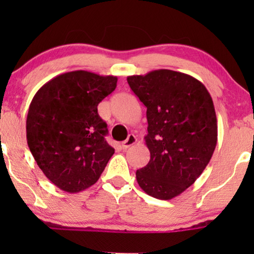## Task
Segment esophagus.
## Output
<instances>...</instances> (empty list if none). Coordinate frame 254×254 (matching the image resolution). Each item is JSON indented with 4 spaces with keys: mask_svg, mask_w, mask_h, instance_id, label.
I'll list each match as a JSON object with an SVG mask.
<instances>
[{
    "mask_svg": "<svg viewBox=\"0 0 254 254\" xmlns=\"http://www.w3.org/2000/svg\"><path fill=\"white\" fill-rule=\"evenodd\" d=\"M136 141H137L136 136H135L134 134H129V135H128L127 140H125L123 143H121V148H123L124 150H126V149H128L129 147H131L133 144L136 143Z\"/></svg>",
    "mask_w": 254,
    "mask_h": 254,
    "instance_id": "obj_1",
    "label": "esophagus"
}]
</instances>
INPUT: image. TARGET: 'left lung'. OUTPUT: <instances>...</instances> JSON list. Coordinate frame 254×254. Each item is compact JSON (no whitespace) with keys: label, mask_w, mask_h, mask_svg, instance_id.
Masks as SVG:
<instances>
[{"label":"left lung","mask_w":254,"mask_h":254,"mask_svg":"<svg viewBox=\"0 0 254 254\" xmlns=\"http://www.w3.org/2000/svg\"><path fill=\"white\" fill-rule=\"evenodd\" d=\"M127 82L147 107L150 161L137 170L136 180L148 195L173 199L193 185L214 154L213 99L193 76L169 69L128 76Z\"/></svg>","instance_id":"1"}]
</instances>
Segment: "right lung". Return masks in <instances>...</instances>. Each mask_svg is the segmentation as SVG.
I'll return each mask as SVG.
<instances>
[{
    "label": "right lung",
    "mask_w": 254,
    "mask_h": 254,
    "mask_svg": "<svg viewBox=\"0 0 254 254\" xmlns=\"http://www.w3.org/2000/svg\"><path fill=\"white\" fill-rule=\"evenodd\" d=\"M117 82V76L64 72L45 83L30 104V151L44 175L64 192L92 186L114 154L97 106L116 90Z\"/></svg>",
    "instance_id": "1"
}]
</instances>
